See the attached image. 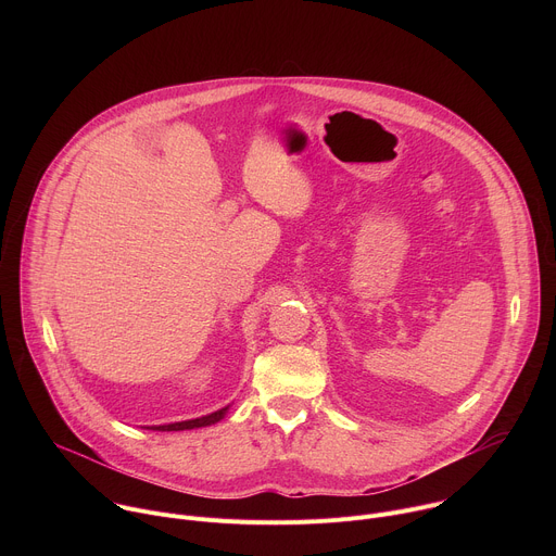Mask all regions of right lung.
<instances>
[{
  "instance_id": "obj_1",
  "label": "right lung",
  "mask_w": 556,
  "mask_h": 556,
  "mask_svg": "<svg viewBox=\"0 0 556 556\" xmlns=\"http://www.w3.org/2000/svg\"><path fill=\"white\" fill-rule=\"evenodd\" d=\"M230 405L213 412V414H206L202 418H193V420H182V422H172V425H153V427H147L151 431H187V429H200V427H211L215 422H219L226 414H228Z\"/></svg>"
}]
</instances>
